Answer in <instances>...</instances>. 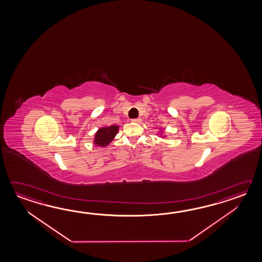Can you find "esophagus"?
Instances as JSON below:
<instances>
[{
    "label": "esophagus",
    "mask_w": 262,
    "mask_h": 262,
    "mask_svg": "<svg viewBox=\"0 0 262 262\" xmlns=\"http://www.w3.org/2000/svg\"><path fill=\"white\" fill-rule=\"evenodd\" d=\"M132 122H133V123H140L142 122V120H141L140 118H139V119H133Z\"/></svg>",
    "instance_id": "34e87169"
}]
</instances>
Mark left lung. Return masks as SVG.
Returning a JSON list of instances; mask_svg holds the SVG:
<instances>
[{"mask_svg": "<svg viewBox=\"0 0 262 262\" xmlns=\"http://www.w3.org/2000/svg\"><path fill=\"white\" fill-rule=\"evenodd\" d=\"M158 129H159V131L157 132V136H158L159 138H162V139H166V138H167V136L165 135V128H162L161 126L160 128Z\"/></svg>", "mask_w": 262, "mask_h": 262, "instance_id": "1", "label": "left lung"}]
</instances>
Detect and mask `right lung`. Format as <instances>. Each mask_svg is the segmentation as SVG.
<instances>
[{
	"instance_id": "add662e5",
	"label": "right lung",
	"mask_w": 262,
	"mask_h": 262,
	"mask_svg": "<svg viewBox=\"0 0 262 262\" xmlns=\"http://www.w3.org/2000/svg\"><path fill=\"white\" fill-rule=\"evenodd\" d=\"M119 128H120V125H116V124L98 128V130L95 132L93 143L95 146L105 148L110 143H112V140L117 135Z\"/></svg>"
}]
</instances>
